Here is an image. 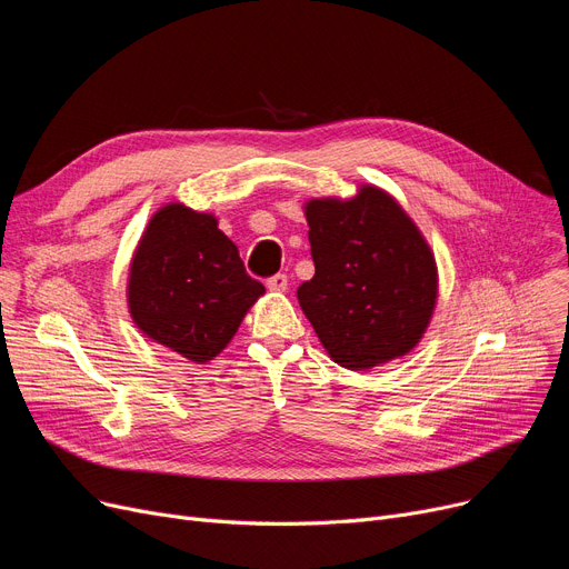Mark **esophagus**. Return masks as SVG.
<instances>
[{
  "instance_id": "esophagus-1",
  "label": "esophagus",
  "mask_w": 569,
  "mask_h": 569,
  "mask_svg": "<svg viewBox=\"0 0 569 569\" xmlns=\"http://www.w3.org/2000/svg\"><path fill=\"white\" fill-rule=\"evenodd\" d=\"M267 288L272 290V292H286V288H288V277H286V274L269 277V279H267Z\"/></svg>"
}]
</instances>
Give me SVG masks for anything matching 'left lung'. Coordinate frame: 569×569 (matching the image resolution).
Instances as JSON below:
<instances>
[{"label": "left lung", "mask_w": 569, "mask_h": 569, "mask_svg": "<svg viewBox=\"0 0 569 569\" xmlns=\"http://www.w3.org/2000/svg\"><path fill=\"white\" fill-rule=\"evenodd\" d=\"M316 274L297 300L337 365L369 371L408 355L438 300L433 251L387 191L305 202Z\"/></svg>", "instance_id": "left-lung-1"}]
</instances>
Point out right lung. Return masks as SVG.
Wrapping results in <instances>:
<instances>
[{
  "label": "right lung",
  "mask_w": 569,
  "mask_h": 569,
  "mask_svg": "<svg viewBox=\"0 0 569 569\" xmlns=\"http://www.w3.org/2000/svg\"><path fill=\"white\" fill-rule=\"evenodd\" d=\"M262 295L214 214L168 202L149 219L127 283L129 313L147 339L204 365Z\"/></svg>",
  "instance_id": "obj_1"
}]
</instances>
